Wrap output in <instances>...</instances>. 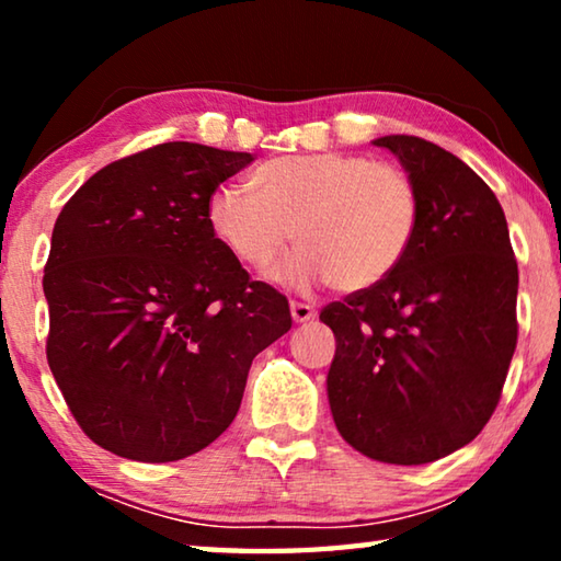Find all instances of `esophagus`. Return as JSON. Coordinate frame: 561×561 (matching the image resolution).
Returning a JSON list of instances; mask_svg holds the SVG:
<instances>
[{
    "label": "esophagus",
    "mask_w": 561,
    "mask_h": 561,
    "mask_svg": "<svg viewBox=\"0 0 561 561\" xmlns=\"http://www.w3.org/2000/svg\"><path fill=\"white\" fill-rule=\"evenodd\" d=\"M317 317V309L309 307V304H301V301H291V319L297 321V324H304V321H311Z\"/></svg>",
    "instance_id": "esophagus-1"
}]
</instances>
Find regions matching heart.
I'll return each mask as SVG.
<instances>
[{
	"instance_id": "1",
	"label": "heart",
	"mask_w": 561,
	"mask_h": 561,
	"mask_svg": "<svg viewBox=\"0 0 561 561\" xmlns=\"http://www.w3.org/2000/svg\"><path fill=\"white\" fill-rule=\"evenodd\" d=\"M250 185L217 187L207 201V225L252 270H267L294 237L301 247L274 279L297 291L327 282L339 291L376 287L405 260L421 225L413 178L366 156L272 158Z\"/></svg>"
}]
</instances>
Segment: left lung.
Returning <instances> with one entry per match:
<instances>
[{"mask_svg": "<svg viewBox=\"0 0 561 561\" xmlns=\"http://www.w3.org/2000/svg\"><path fill=\"white\" fill-rule=\"evenodd\" d=\"M371 144L413 178L421 225L391 277L321 311L336 336L327 393L351 448L423 465L495 411L517 346V262L495 193L458 156L415 136Z\"/></svg>", "mask_w": 561, "mask_h": 561, "instance_id": "obj_1", "label": "left lung"}]
</instances>
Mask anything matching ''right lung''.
I'll return each instance as SVG.
<instances>
[{"label": "right lung", "mask_w": 561, "mask_h": 561, "mask_svg": "<svg viewBox=\"0 0 561 561\" xmlns=\"http://www.w3.org/2000/svg\"><path fill=\"white\" fill-rule=\"evenodd\" d=\"M254 160L163 144L89 178L64 205L44 270L46 358L89 438L121 458L203 450L240 411L252 358L291 329L207 225V201Z\"/></svg>", "instance_id": "right-lung-1"}]
</instances>
